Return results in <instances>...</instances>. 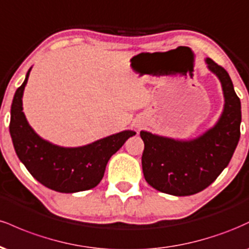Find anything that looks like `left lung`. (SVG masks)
<instances>
[{"instance_id":"8db88e82","label":"left lung","mask_w":249,"mask_h":249,"mask_svg":"<svg viewBox=\"0 0 249 249\" xmlns=\"http://www.w3.org/2000/svg\"><path fill=\"white\" fill-rule=\"evenodd\" d=\"M205 62L219 78L224 91V111L216 124L191 141L141 131L144 142L142 172L147 184L159 192L177 196L201 192L227 167L239 142L241 103L232 79L211 58Z\"/></svg>"}]
</instances>
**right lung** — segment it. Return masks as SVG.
Segmentation results:
<instances>
[{"instance_id":"right-lung-1","label":"right lung","mask_w":249,"mask_h":249,"mask_svg":"<svg viewBox=\"0 0 249 249\" xmlns=\"http://www.w3.org/2000/svg\"><path fill=\"white\" fill-rule=\"evenodd\" d=\"M30 70L16 90L10 110L9 131L17 157L37 181L56 192L75 193L96 187L104 177L108 159L136 132L122 131L79 147H62L44 141L22 111Z\"/></svg>"}]
</instances>
